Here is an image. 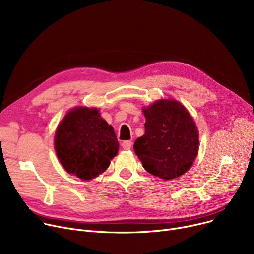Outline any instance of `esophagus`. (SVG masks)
I'll use <instances>...</instances> for the list:
<instances>
[{"mask_svg":"<svg viewBox=\"0 0 254 254\" xmlns=\"http://www.w3.org/2000/svg\"><path fill=\"white\" fill-rule=\"evenodd\" d=\"M131 145H132V142L131 141H124L123 142V144H122V146H123V148L125 149V150H128V149H130V147H131Z\"/></svg>","mask_w":254,"mask_h":254,"instance_id":"1","label":"esophagus"}]
</instances>
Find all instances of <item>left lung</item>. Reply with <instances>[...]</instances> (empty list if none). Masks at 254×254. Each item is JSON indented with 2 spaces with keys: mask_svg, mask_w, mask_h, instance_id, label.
I'll return each mask as SVG.
<instances>
[{
  "mask_svg": "<svg viewBox=\"0 0 254 254\" xmlns=\"http://www.w3.org/2000/svg\"><path fill=\"white\" fill-rule=\"evenodd\" d=\"M145 134L134 144L144 169L164 180L188 172L198 151V132L190 112L176 100L144 107Z\"/></svg>",
  "mask_w": 254,
  "mask_h": 254,
  "instance_id": "1",
  "label": "left lung"
}]
</instances>
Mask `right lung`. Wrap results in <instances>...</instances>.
I'll list each match as a JSON object with an SVG mask.
<instances>
[{
	"label": "right lung",
	"mask_w": 254,
	"mask_h": 254,
	"mask_svg": "<svg viewBox=\"0 0 254 254\" xmlns=\"http://www.w3.org/2000/svg\"><path fill=\"white\" fill-rule=\"evenodd\" d=\"M55 148L69 174L90 180L109 167L119 144L113 127L101 117L98 108L76 107L59 125Z\"/></svg>",
	"instance_id": "1"
}]
</instances>
